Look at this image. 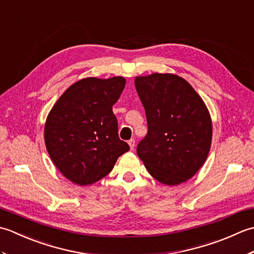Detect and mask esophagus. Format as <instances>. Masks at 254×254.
Instances as JSON below:
<instances>
[{
    "label": "esophagus",
    "mask_w": 254,
    "mask_h": 254,
    "mask_svg": "<svg viewBox=\"0 0 254 254\" xmlns=\"http://www.w3.org/2000/svg\"><path fill=\"white\" fill-rule=\"evenodd\" d=\"M128 143V146H130V148L133 150L134 149V147H135V139H130V141L127 142Z\"/></svg>",
    "instance_id": "esophagus-1"
}]
</instances>
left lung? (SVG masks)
Returning <instances> with one entry per match:
<instances>
[{"mask_svg":"<svg viewBox=\"0 0 254 254\" xmlns=\"http://www.w3.org/2000/svg\"><path fill=\"white\" fill-rule=\"evenodd\" d=\"M148 131L137 156L153 178L177 186L196 174L212 143V120L201 97L185 78L154 73L135 78Z\"/></svg>","mask_w":254,"mask_h":254,"instance_id":"obj_1","label":"left lung"}]
</instances>
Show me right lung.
I'll list each match as a JSON object with an SVG mask.
<instances>
[{"label": "right lung", "instance_id": "right-lung-1", "mask_svg": "<svg viewBox=\"0 0 254 254\" xmlns=\"http://www.w3.org/2000/svg\"><path fill=\"white\" fill-rule=\"evenodd\" d=\"M126 86L121 76L80 79L68 87L48 115L45 142L53 164L76 185H93L112 170L130 146L118 134L113 115Z\"/></svg>", "mask_w": 254, "mask_h": 254}]
</instances>
